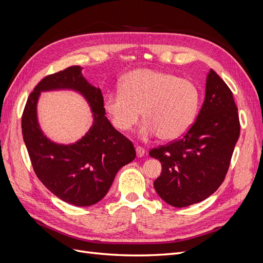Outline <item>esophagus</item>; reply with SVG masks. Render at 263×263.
I'll return each instance as SVG.
<instances>
[{
	"label": "esophagus",
	"mask_w": 263,
	"mask_h": 263,
	"mask_svg": "<svg viewBox=\"0 0 263 263\" xmlns=\"http://www.w3.org/2000/svg\"><path fill=\"white\" fill-rule=\"evenodd\" d=\"M135 152H137V156L138 157H143L144 154H145V149L141 146H137L135 147Z\"/></svg>",
	"instance_id": "34e87169"
}]
</instances>
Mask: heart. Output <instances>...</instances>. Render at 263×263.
I'll return each mask as SVG.
<instances>
[{"label":"heart","instance_id":"b5f03b06","mask_svg":"<svg viewBox=\"0 0 263 263\" xmlns=\"http://www.w3.org/2000/svg\"><path fill=\"white\" fill-rule=\"evenodd\" d=\"M200 100V89L192 81L163 71L138 69L124 76L121 89L107 92L104 108L120 132L132 129L142 114V138L158 135L163 141H174L193 125Z\"/></svg>","mask_w":263,"mask_h":263}]
</instances>
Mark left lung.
Listing matches in <instances>:
<instances>
[{"instance_id": "obj_1", "label": "left lung", "mask_w": 263, "mask_h": 263, "mask_svg": "<svg viewBox=\"0 0 263 263\" xmlns=\"http://www.w3.org/2000/svg\"><path fill=\"white\" fill-rule=\"evenodd\" d=\"M239 132L233 92L211 69L204 103L190 130L149 151L162 163V174L154 181L158 196L175 208H185L214 193L225 179Z\"/></svg>"}]
</instances>
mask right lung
Listing matches in <instances>:
<instances>
[{"mask_svg": "<svg viewBox=\"0 0 263 263\" xmlns=\"http://www.w3.org/2000/svg\"><path fill=\"white\" fill-rule=\"evenodd\" d=\"M71 89L89 103L93 125L78 142L54 143L42 132L36 117L41 91ZM100 88L92 86L73 65L46 76L33 88L22 117L23 139L39 180L55 197L76 206H89L103 199L119 169L137 156L133 144L117 131L105 116Z\"/></svg>", "mask_w": 263, "mask_h": 263, "instance_id": "add662e5", "label": "right lung"}]
</instances>
